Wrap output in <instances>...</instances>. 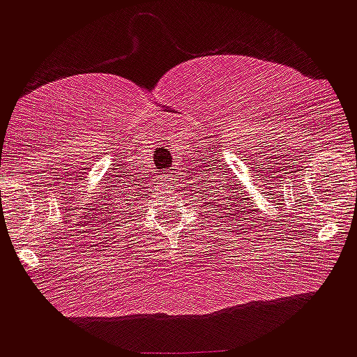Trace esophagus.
Instances as JSON below:
<instances>
[{
  "mask_svg": "<svg viewBox=\"0 0 357 357\" xmlns=\"http://www.w3.org/2000/svg\"><path fill=\"white\" fill-rule=\"evenodd\" d=\"M164 180L167 183H170L172 180H175V174L174 172H167V174H164Z\"/></svg>",
  "mask_w": 357,
  "mask_h": 357,
  "instance_id": "1",
  "label": "esophagus"
}]
</instances>
